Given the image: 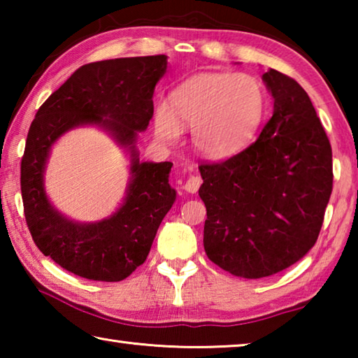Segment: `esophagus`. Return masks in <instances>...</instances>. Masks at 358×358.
<instances>
[{"label":"esophagus","instance_id":"esophagus-1","mask_svg":"<svg viewBox=\"0 0 358 358\" xmlns=\"http://www.w3.org/2000/svg\"><path fill=\"white\" fill-rule=\"evenodd\" d=\"M201 185H202V178L201 177H189L186 180V183H185V191H187V192H197L199 191V187H201Z\"/></svg>","mask_w":358,"mask_h":358}]
</instances>
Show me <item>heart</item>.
<instances>
[{
  "label": "heart",
  "instance_id": "obj_1",
  "mask_svg": "<svg viewBox=\"0 0 358 358\" xmlns=\"http://www.w3.org/2000/svg\"><path fill=\"white\" fill-rule=\"evenodd\" d=\"M171 104L161 102L156 108L157 137L175 142L181 126H189L194 148L205 157L220 159L237 153L256 134L265 94L262 85L250 74L208 72L175 88Z\"/></svg>",
  "mask_w": 358,
  "mask_h": 358
}]
</instances>
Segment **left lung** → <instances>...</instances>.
Masks as SVG:
<instances>
[{
    "instance_id": "left-lung-1",
    "label": "left lung",
    "mask_w": 358,
    "mask_h": 358,
    "mask_svg": "<svg viewBox=\"0 0 358 358\" xmlns=\"http://www.w3.org/2000/svg\"><path fill=\"white\" fill-rule=\"evenodd\" d=\"M262 78L273 115L257 141L226 161L199 166L205 252L246 280L280 273L311 250L333 187L330 141L310 96L275 69Z\"/></svg>"
}]
</instances>
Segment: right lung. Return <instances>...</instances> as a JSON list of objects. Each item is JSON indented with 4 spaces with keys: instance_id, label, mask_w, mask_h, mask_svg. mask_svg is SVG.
<instances>
[{
    "instance_id": "1",
    "label": "right lung",
    "mask_w": 358,
    "mask_h": 358,
    "mask_svg": "<svg viewBox=\"0 0 358 358\" xmlns=\"http://www.w3.org/2000/svg\"><path fill=\"white\" fill-rule=\"evenodd\" d=\"M167 57L115 58L78 68L39 107L22 157L23 210L36 246L77 276L121 281L147 259L157 227L177 197L169 185L172 162H141L137 134L153 117L156 83ZM94 124L130 151L131 180L124 205L98 223L71 222L51 207L43 189L50 150L64 131Z\"/></svg>"
}]
</instances>
